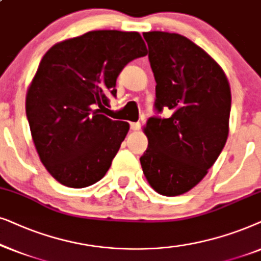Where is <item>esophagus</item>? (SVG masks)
<instances>
[{
	"label": "esophagus",
	"mask_w": 261,
	"mask_h": 261,
	"mask_svg": "<svg viewBox=\"0 0 261 261\" xmlns=\"http://www.w3.org/2000/svg\"><path fill=\"white\" fill-rule=\"evenodd\" d=\"M130 127H131V130L138 131L141 128V124L140 123H130Z\"/></svg>",
	"instance_id": "1"
}]
</instances>
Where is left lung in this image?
Instances as JSON below:
<instances>
[{"label":"left lung","instance_id":"1","mask_svg":"<svg viewBox=\"0 0 261 261\" xmlns=\"http://www.w3.org/2000/svg\"><path fill=\"white\" fill-rule=\"evenodd\" d=\"M156 81L155 106L172 111L144 126L148 148L142 169L156 192L175 197L189 192L207 174L229 134L231 93L221 65L178 33H143Z\"/></svg>","mask_w":261,"mask_h":261}]
</instances>
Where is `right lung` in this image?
Segmentation results:
<instances>
[{
	"mask_svg": "<svg viewBox=\"0 0 261 261\" xmlns=\"http://www.w3.org/2000/svg\"><path fill=\"white\" fill-rule=\"evenodd\" d=\"M148 54L141 34L90 31L48 48L27 89L26 114L39 159L62 185L103 178L126 137V121L106 117L118 75Z\"/></svg>",
	"mask_w": 261,
	"mask_h": 261,
	"instance_id": "right-lung-1",
	"label": "right lung"
}]
</instances>
